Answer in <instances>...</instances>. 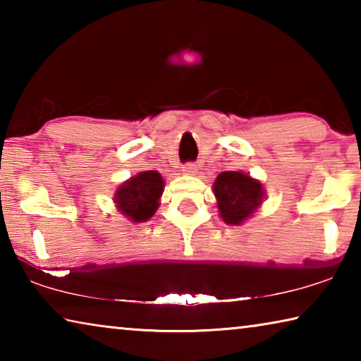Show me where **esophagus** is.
Returning <instances> with one entry per match:
<instances>
[{
  "label": "esophagus",
  "mask_w": 361,
  "mask_h": 361,
  "mask_svg": "<svg viewBox=\"0 0 361 361\" xmlns=\"http://www.w3.org/2000/svg\"><path fill=\"white\" fill-rule=\"evenodd\" d=\"M183 172H185V173H195V172H197V166H195V164H192V162H188V164H185V166H183Z\"/></svg>",
  "instance_id": "esophagus-1"
}]
</instances>
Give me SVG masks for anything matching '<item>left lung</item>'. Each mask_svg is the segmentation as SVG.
I'll return each mask as SVG.
<instances>
[{
    "mask_svg": "<svg viewBox=\"0 0 361 361\" xmlns=\"http://www.w3.org/2000/svg\"><path fill=\"white\" fill-rule=\"evenodd\" d=\"M218 199L219 215L228 224L245 221L262 202V186L259 181L240 172H223L213 185Z\"/></svg>",
    "mask_w": 361,
    "mask_h": 361,
    "instance_id": "8db88e82",
    "label": "left lung"
}]
</instances>
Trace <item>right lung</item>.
Returning a JSON list of instances; mask_svg holds the SVG:
<instances>
[{
    "label": "right lung",
    "instance_id": "obj_1",
    "mask_svg": "<svg viewBox=\"0 0 361 361\" xmlns=\"http://www.w3.org/2000/svg\"><path fill=\"white\" fill-rule=\"evenodd\" d=\"M162 188L164 180L161 175L154 170H148L119 186L114 200L126 216L135 223H143L148 221L157 210Z\"/></svg>",
    "mask_w": 361,
    "mask_h": 361
}]
</instances>
